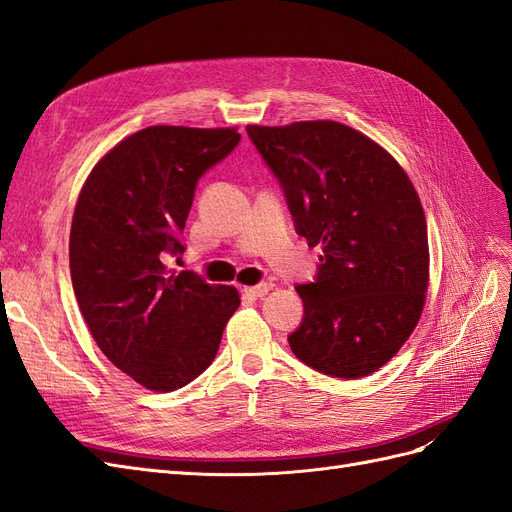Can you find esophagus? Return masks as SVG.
Segmentation results:
<instances>
[{"label":"esophagus","instance_id":"34e87169","mask_svg":"<svg viewBox=\"0 0 512 512\" xmlns=\"http://www.w3.org/2000/svg\"><path fill=\"white\" fill-rule=\"evenodd\" d=\"M270 289H272L270 283H259V285H253V287H246L244 291H246L248 296H253V298H264Z\"/></svg>","mask_w":512,"mask_h":512}]
</instances>
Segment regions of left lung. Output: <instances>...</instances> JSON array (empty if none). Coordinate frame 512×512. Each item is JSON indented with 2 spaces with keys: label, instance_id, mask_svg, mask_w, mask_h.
<instances>
[{
  "label": "left lung",
  "instance_id": "obj_1",
  "mask_svg": "<svg viewBox=\"0 0 512 512\" xmlns=\"http://www.w3.org/2000/svg\"><path fill=\"white\" fill-rule=\"evenodd\" d=\"M279 180L296 233L324 255L298 285L291 352L330 377L371 375L416 328L429 283L427 221L401 165L339 122L248 126Z\"/></svg>",
  "mask_w": 512,
  "mask_h": 512
}]
</instances>
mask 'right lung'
I'll return each mask as SVG.
<instances>
[{"label":"right lung","instance_id":"1","mask_svg":"<svg viewBox=\"0 0 512 512\" xmlns=\"http://www.w3.org/2000/svg\"><path fill=\"white\" fill-rule=\"evenodd\" d=\"M240 143L236 128L150 126L100 160L70 229V279L94 341L141 386L169 392L206 371L240 306L233 287L169 272L201 175Z\"/></svg>","mask_w":512,"mask_h":512}]
</instances>
